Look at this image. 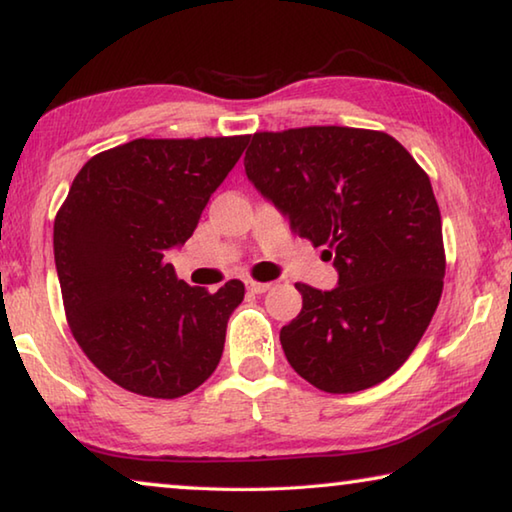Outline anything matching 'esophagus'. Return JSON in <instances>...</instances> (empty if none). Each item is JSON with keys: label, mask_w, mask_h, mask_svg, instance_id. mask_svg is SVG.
Listing matches in <instances>:
<instances>
[{"label": "esophagus", "mask_w": 512, "mask_h": 512, "mask_svg": "<svg viewBox=\"0 0 512 512\" xmlns=\"http://www.w3.org/2000/svg\"><path fill=\"white\" fill-rule=\"evenodd\" d=\"M246 287H248V291H253V293H264V291L271 289V282H259V280H253V277H250V280H246Z\"/></svg>", "instance_id": "1"}]
</instances>
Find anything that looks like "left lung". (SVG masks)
<instances>
[{"instance_id": "8db88e82", "label": "left lung", "mask_w": 512, "mask_h": 512, "mask_svg": "<svg viewBox=\"0 0 512 512\" xmlns=\"http://www.w3.org/2000/svg\"><path fill=\"white\" fill-rule=\"evenodd\" d=\"M244 167L339 271L332 291L296 284L302 309L280 332L291 368L334 395L381 384L443 296V223L427 171L388 133L348 126L255 133Z\"/></svg>"}]
</instances>
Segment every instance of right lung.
I'll use <instances>...</instances> for the list:
<instances>
[{
  "instance_id": "add662e5",
  "label": "right lung",
  "mask_w": 512,
  "mask_h": 512,
  "mask_svg": "<svg viewBox=\"0 0 512 512\" xmlns=\"http://www.w3.org/2000/svg\"><path fill=\"white\" fill-rule=\"evenodd\" d=\"M246 144L248 135L140 137L85 162L60 205L54 257L67 325L126 391L176 400L219 366L244 282L189 287L164 257L192 237Z\"/></svg>"
}]
</instances>
